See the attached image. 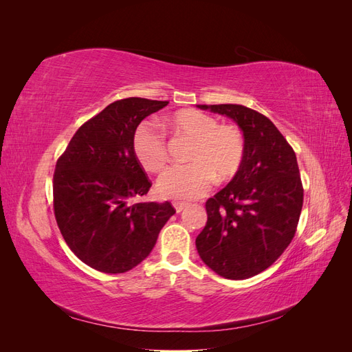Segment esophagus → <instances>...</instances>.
<instances>
[{
  "mask_svg": "<svg viewBox=\"0 0 352 352\" xmlns=\"http://www.w3.org/2000/svg\"><path fill=\"white\" fill-rule=\"evenodd\" d=\"M173 207H175V210H176V212H180V211H184L186 207H188V204L186 202H180V201H175L173 202Z\"/></svg>",
  "mask_w": 352,
  "mask_h": 352,
  "instance_id": "34e87169",
  "label": "esophagus"
}]
</instances>
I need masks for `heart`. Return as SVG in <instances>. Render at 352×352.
<instances>
[{"label":"heart","mask_w":352,"mask_h":352,"mask_svg":"<svg viewBox=\"0 0 352 352\" xmlns=\"http://www.w3.org/2000/svg\"><path fill=\"white\" fill-rule=\"evenodd\" d=\"M166 124L175 133L192 141L188 162L166 168L157 180L158 194L170 199H195L206 195L214 177L219 182L235 176L245 157V138L241 129L219 122L198 110H180L167 117ZM132 150L148 172H158L166 164L167 151L163 132L151 123H141L132 138Z\"/></svg>","instance_id":"heart-1"}]
</instances>
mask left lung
<instances>
[{
	"mask_svg": "<svg viewBox=\"0 0 352 352\" xmlns=\"http://www.w3.org/2000/svg\"><path fill=\"white\" fill-rule=\"evenodd\" d=\"M197 107L229 117L245 138L239 172L207 201L197 250L221 278L248 279L270 267L295 235L304 199L296 155L258 111L238 104Z\"/></svg>",
	"mask_w": 352,
	"mask_h": 352,
	"instance_id": "8db88e82",
	"label": "left lung"
}]
</instances>
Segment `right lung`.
I'll return each mask as SVG.
<instances>
[{
  "mask_svg": "<svg viewBox=\"0 0 352 352\" xmlns=\"http://www.w3.org/2000/svg\"><path fill=\"white\" fill-rule=\"evenodd\" d=\"M168 101L111 102L73 135L54 172V214L76 257L102 273H124L153 251L176 210L136 202L151 188L132 150L133 132Z\"/></svg>",
  "mask_w": 352,
  "mask_h": 352,
  "instance_id": "add662e5",
  "label": "right lung"
}]
</instances>
